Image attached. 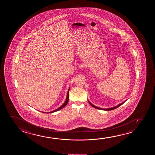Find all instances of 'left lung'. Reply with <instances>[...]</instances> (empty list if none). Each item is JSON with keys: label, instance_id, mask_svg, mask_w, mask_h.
<instances>
[{"label": "left lung", "instance_id": "8db88e82", "mask_svg": "<svg viewBox=\"0 0 155 155\" xmlns=\"http://www.w3.org/2000/svg\"><path fill=\"white\" fill-rule=\"evenodd\" d=\"M125 101L123 102V103H120V104H118L117 105L114 106V107H110V108H100V107H97V106H95L94 105H93V104H92L91 103V102H89V101H88V102H89V103L90 104V105H91L92 107H94V108H97V109H98V110H114V109H115V108H117V107H119V106H121V105H122V104H123V103H124L125 102Z\"/></svg>", "mask_w": 155, "mask_h": 155}]
</instances>
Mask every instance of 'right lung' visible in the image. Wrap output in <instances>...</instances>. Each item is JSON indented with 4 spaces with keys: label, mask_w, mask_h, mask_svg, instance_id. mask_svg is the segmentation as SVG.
Wrapping results in <instances>:
<instances>
[{
    "label": "right lung",
    "mask_w": 155,
    "mask_h": 155,
    "mask_svg": "<svg viewBox=\"0 0 155 155\" xmlns=\"http://www.w3.org/2000/svg\"><path fill=\"white\" fill-rule=\"evenodd\" d=\"M69 90H70V87H69V88L68 89V92H67V97H66V100L65 101V102L64 103V104L62 105L61 106L59 107V108H57V109H56L55 110H52V111H51V112H43L45 113H51L55 112H57V111H58V110H61L62 108H64L65 106H66V105L68 103V101H69Z\"/></svg>",
    "instance_id": "add662e5"
}]
</instances>
